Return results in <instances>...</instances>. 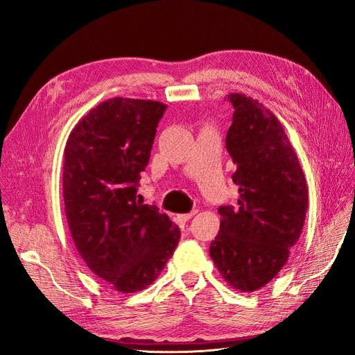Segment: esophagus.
I'll use <instances>...</instances> for the list:
<instances>
[{
	"mask_svg": "<svg viewBox=\"0 0 355 355\" xmlns=\"http://www.w3.org/2000/svg\"><path fill=\"white\" fill-rule=\"evenodd\" d=\"M196 213H197V210L191 211V213H185V214H178V218H179V220H182V222H188L192 216H194Z\"/></svg>",
	"mask_w": 355,
	"mask_h": 355,
	"instance_id": "1",
	"label": "esophagus"
}]
</instances>
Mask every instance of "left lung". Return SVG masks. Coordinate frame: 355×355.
I'll use <instances>...</instances> for the list:
<instances>
[{"mask_svg":"<svg viewBox=\"0 0 355 355\" xmlns=\"http://www.w3.org/2000/svg\"><path fill=\"white\" fill-rule=\"evenodd\" d=\"M234 106L227 149L239 206L219 207L220 228L210 256L222 278L240 292L270 283L288 261L308 209L302 167L278 118L249 96L228 94Z\"/></svg>","mask_w":355,"mask_h":355,"instance_id":"left-lung-1","label":"left lung"}]
</instances>
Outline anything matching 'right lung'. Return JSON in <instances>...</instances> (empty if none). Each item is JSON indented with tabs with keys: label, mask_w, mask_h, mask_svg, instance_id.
<instances>
[{
	"label": "right lung",
	"mask_w": 355,
	"mask_h": 355,
	"mask_svg": "<svg viewBox=\"0 0 355 355\" xmlns=\"http://www.w3.org/2000/svg\"><path fill=\"white\" fill-rule=\"evenodd\" d=\"M167 105L112 98L72 128L63 153V201L75 247L90 271L121 293L153 284L180 230L137 198Z\"/></svg>",
	"instance_id": "obj_1"
}]
</instances>
